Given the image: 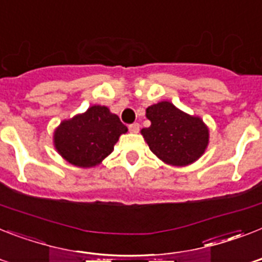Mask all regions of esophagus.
I'll use <instances>...</instances> for the list:
<instances>
[{
    "mask_svg": "<svg viewBox=\"0 0 262 262\" xmlns=\"http://www.w3.org/2000/svg\"><path fill=\"white\" fill-rule=\"evenodd\" d=\"M129 130H130V133H137L140 130V124L135 122V124L129 125Z\"/></svg>",
    "mask_w": 262,
    "mask_h": 262,
    "instance_id": "1",
    "label": "esophagus"
}]
</instances>
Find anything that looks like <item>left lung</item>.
<instances>
[{
	"label": "left lung",
	"instance_id": "8db88e82",
	"mask_svg": "<svg viewBox=\"0 0 262 262\" xmlns=\"http://www.w3.org/2000/svg\"><path fill=\"white\" fill-rule=\"evenodd\" d=\"M149 127L141 135L160 160L175 167L192 164L208 145V127L202 118L190 116L171 102L163 101L146 109Z\"/></svg>",
	"mask_w": 262,
	"mask_h": 262
}]
</instances>
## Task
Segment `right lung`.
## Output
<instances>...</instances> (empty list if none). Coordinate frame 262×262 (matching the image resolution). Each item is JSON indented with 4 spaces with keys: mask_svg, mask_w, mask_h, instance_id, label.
I'll return each instance as SVG.
<instances>
[{
    "mask_svg": "<svg viewBox=\"0 0 262 262\" xmlns=\"http://www.w3.org/2000/svg\"><path fill=\"white\" fill-rule=\"evenodd\" d=\"M127 127L106 106L94 105L84 113L64 120L54 133L57 153L70 164L90 168L101 164L114 149Z\"/></svg>",
    "mask_w": 262,
    "mask_h": 262,
    "instance_id": "obj_1",
    "label": "right lung"
}]
</instances>
